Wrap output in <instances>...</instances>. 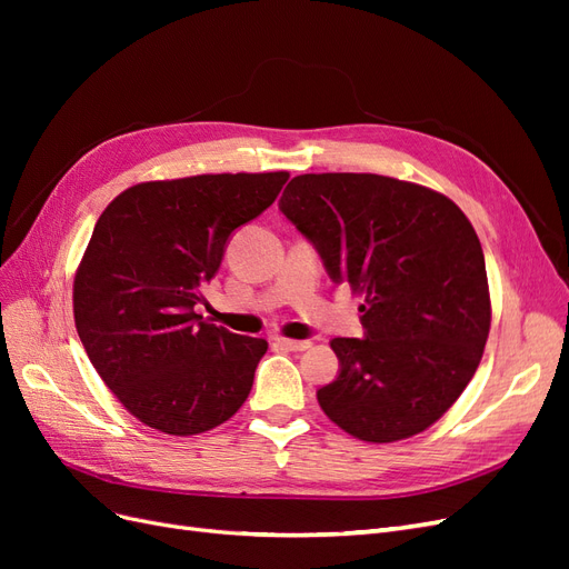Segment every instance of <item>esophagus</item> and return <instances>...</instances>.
Returning a JSON list of instances; mask_svg holds the SVG:
<instances>
[{
	"instance_id": "1",
	"label": "esophagus",
	"mask_w": 569,
	"mask_h": 569,
	"mask_svg": "<svg viewBox=\"0 0 569 569\" xmlns=\"http://www.w3.org/2000/svg\"><path fill=\"white\" fill-rule=\"evenodd\" d=\"M274 343L287 351H306L308 347H311V341H297V339H284V337H278L274 339Z\"/></svg>"
}]
</instances>
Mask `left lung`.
<instances>
[{"label": "left lung", "mask_w": 569, "mask_h": 569, "mask_svg": "<svg viewBox=\"0 0 569 569\" xmlns=\"http://www.w3.org/2000/svg\"><path fill=\"white\" fill-rule=\"evenodd\" d=\"M280 211L330 280L366 297L363 339L330 341L339 375L318 389L325 416L375 443L435 425L472 380L491 325L470 220L432 189L372 173L299 176Z\"/></svg>", "instance_id": "obj_1"}]
</instances>
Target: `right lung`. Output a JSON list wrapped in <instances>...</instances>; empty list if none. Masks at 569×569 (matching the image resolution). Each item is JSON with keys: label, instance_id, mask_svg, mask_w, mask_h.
I'll return each mask as SVG.
<instances>
[{"label": "right lung", "instance_id": "obj_1", "mask_svg": "<svg viewBox=\"0 0 569 569\" xmlns=\"http://www.w3.org/2000/svg\"><path fill=\"white\" fill-rule=\"evenodd\" d=\"M289 173L142 182L99 216L73 282L78 337L132 416L166 435L230 420L268 341L203 322L194 306L230 234L278 199Z\"/></svg>", "mask_w": 569, "mask_h": 569}]
</instances>
